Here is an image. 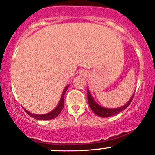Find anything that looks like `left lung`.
Returning a JSON list of instances; mask_svg holds the SVG:
<instances>
[{
	"label": "left lung",
	"mask_w": 155,
	"mask_h": 155,
	"mask_svg": "<svg viewBox=\"0 0 155 155\" xmlns=\"http://www.w3.org/2000/svg\"><path fill=\"white\" fill-rule=\"evenodd\" d=\"M135 93V92H134ZM134 93L132 95L131 98L130 99V100L128 101L126 105L123 106V107H118V108H115V109H110V108H105L103 107H101L98 105L97 102L94 101V99L92 98V95H91L90 92H89V89L87 90V97H88V102H89V105L90 107L91 110L94 112L95 114L99 115L100 117H102V118H107V117L112 116V115H114L118 114V113H120V112L124 111L126 108H127L128 105L131 104V102L133 100Z\"/></svg>",
	"instance_id": "8db88e82"
}]
</instances>
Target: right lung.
I'll return each instance as SVG.
<instances>
[{
	"label": "right lung",
	"mask_w": 155,
	"mask_h": 155,
	"mask_svg": "<svg viewBox=\"0 0 155 155\" xmlns=\"http://www.w3.org/2000/svg\"><path fill=\"white\" fill-rule=\"evenodd\" d=\"M68 86H66V87L65 88L64 90H63V92L62 94V96H61V100H60L58 105H57V107L53 110V111L50 112V113H47V114H44V115H37V114H33V113H31L30 112L27 111V110L24 109L26 113H27L29 116L32 117L37 120H51V119H53L58 115L62 111L63 107H64V97H65V94H66V92L67 91V89L68 88Z\"/></svg>",
	"instance_id": "right-lung-1"
}]
</instances>
